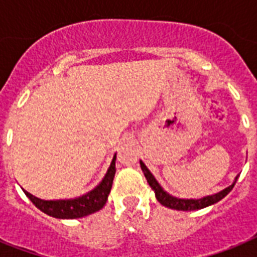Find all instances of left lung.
<instances>
[{
  "mask_svg": "<svg viewBox=\"0 0 257 257\" xmlns=\"http://www.w3.org/2000/svg\"><path fill=\"white\" fill-rule=\"evenodd\" d=\"M140 165L143 172H144L145 179H147L148 184L151 185V188L155 191L157 201L160 204H163V205H165V207L172 208V209H177V211H195V209H201V208L209 207L212 204L217 203V201L224 199V197L232 191V188L235 187L236 180L239 177V176H236L235 181L232 183V185L227 187L225 189H223V191L217 192L215 195L205 196V197H201V199H177V197H173V196H171L169 193H167V192L161 188L160 184L157 183V180L155 179V176H153L152 173H151V171L145 167V164L143 161H140Z\"/></svg>",
  "mask_w": 257,
  "mask_h": 257,
  "instance_id": "left-lung-1",
  "label": "left lung"
}]
</instances>
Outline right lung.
Listing matches in <instances>:
<instances>
[{
	"label": "right lung",
	"instance_id": "obj_1",
	"mask_svg": "<svg viewBox=\"0 0 257 257\" xmlns=\"http://www.w3.org/2000/svg\"><path fill=\"white\" fill-rule=\"evenodd\" d=\"M116 173V153L109 165L108 171L105 173L104 179L94 189L85 193V195L76 197V199L66 200H41L36 196L25 192V195L36 207L46 215L56 217V219H78L90 213L100 211L104 207L110 189H112L113 179Z\"/></svg>",
	"mask_w": 257,
	"mask_h": 257
}]
</instances>
